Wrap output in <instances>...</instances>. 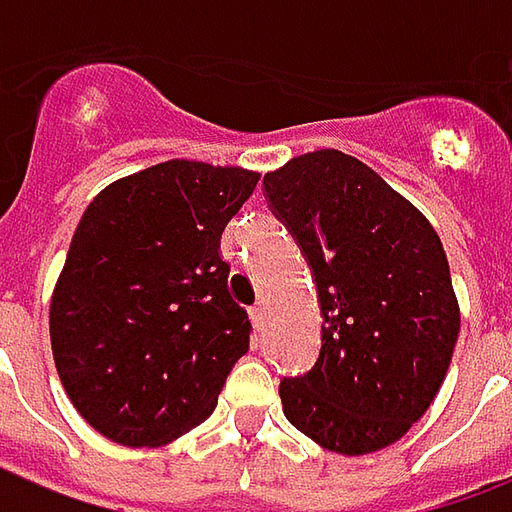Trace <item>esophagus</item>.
Masks as SVG:
<instances>
[{
    "mask_svg": "<svg viewBox=\"0 0 512 512\" xmlns=\"http://www.w3.org/2000/svg\"><path fill=\"white\" fill-rule=\"evenodd\" d=\"M249 314H252V322H255L257 330H263V319H266V308L257 302L255 308H249Z\"/></svg>",
    "mask_w": 512,
    "mask_h": 512,
    "instance_id": "obj_1",
    "label": "esophagus"
}]
</instances>
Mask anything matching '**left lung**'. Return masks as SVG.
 <instances>
[{
  "mask_svg": "<svg viewBox=\"0 0 512 512\" xmlns=\"http://www.w3.org/2000/svg\"><path fill=\"white\" fill-rule=\"evenodd\" d=\"M263 190L322 308L316 364L280 381L288 423L347 457L392 446L426 415L460 336L443 243L415 204L342 151L297 156L266 173Z\"/></svg>",
  "mask_w": 512,
  "mask_h": 512,
  "instance_id": "obj_1",
  "label": "left lung"
}]
</instances>
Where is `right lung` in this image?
<instances>
[{
    "label": "right lung",
    "instance_id": "1",
    "mask_svg": "<svg viewBox=\"0 0 512 512\" xmlns=\"http://www.w3.org/2000/svg\"><path fill=\"white\" fill-rule=\"evenodd\" d=\"M260 173L170 159L100 190L50 302L58 378L120 446L154 448L212 415L252 322L227 288L221 232Z\"/></svg>",
    "mask_w": 512,
    "mask_h": 512
}]
</instances>
